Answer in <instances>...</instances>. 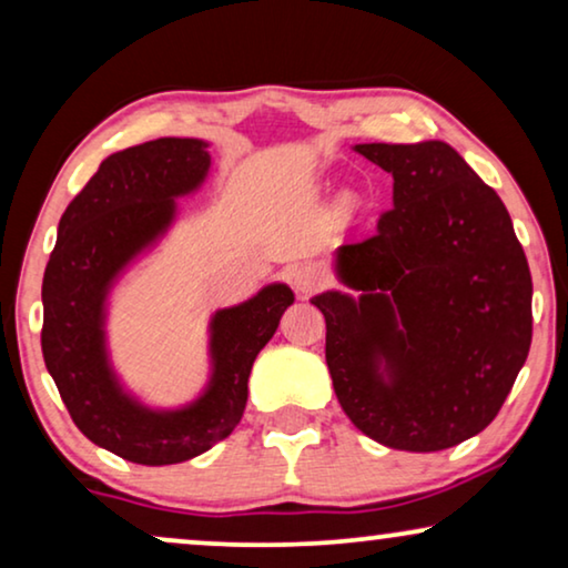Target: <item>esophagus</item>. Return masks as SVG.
<instances>
[{"label": "esophagus", "instance_id": "esophagus-1", "mask_svg": "<svg viewBox=\"0 0 568 568\" xmlns=\"http://www.w3.org/2000/svg\"><path fill=\"white\" fill-rule=\"evenodd\" d=\"M290 282L300 294H310L325 284V274L315 263H300L290 271Z\"/></svg>", "mask_w": 568, "mask_h": 568}]
</instances>
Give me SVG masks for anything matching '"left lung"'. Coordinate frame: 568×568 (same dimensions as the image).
<instances>
[{"instance_id":"left-lung-1","label":"left lung","mask_w":568,"mask_h":568,"mask_svg":"<svg viewBox=\"0 0 568 568\" xmlns=\"http://www.w3.org/2000/svg\"><path fill=\"white\" fill-rule=\"evenodd\" d=\"M393 175L375 235L315 294L341 408L369 439L437 453L499 414L532 341V278L507 206L453 146L356 144Z\"/></svg>"}]
</instances>
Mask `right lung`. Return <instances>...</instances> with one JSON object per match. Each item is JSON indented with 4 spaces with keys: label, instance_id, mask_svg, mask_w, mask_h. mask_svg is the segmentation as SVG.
<instances>
[{
    "label": "right lung",
    "instance_id": "obj_1",
    "mask_svg": "<svg viewBox=\"0 0 568 568\" xmlns=\"http://www.w3.org/2000/svg\"><path fill=\"white\" fill-rule=\"evenodd\" d=\"M204 139L162 136L115 152L61 214L43 274V362L84 437L139 465L185 463L230 437L243 418L253 362L294 292L266 284L209 321V379L196 398L154 408L123 385L108 352V307L121 276L158 247L178 199L206 183Z\"/></svg>",
    "mask_w": 568,
    "mask_h": 568
}]
</instances>
